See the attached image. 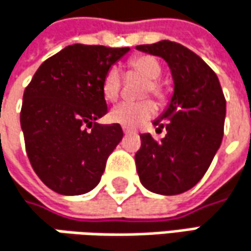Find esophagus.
<instances>
[{"label":"esophagus","instance_id":"esophagus-1","mask_svg":"<svg viewBox=\"0 0 251 251\" xmlns=\"http://www.w3.org/2000/svg\"><path fill=\"white\" fill-rule=\"evenodd\" d=\"M124 133H125V135H132V133H135V132L130 130V129H127V127H124Z\"/></svg>","mask_w":251,"mask_h":251}]
</instances>
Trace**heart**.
I'll use <instances>...</instances> for the list:
<instances>
[{
	"instance_id": "1",
	"label": "heart",
	"mask_w": 251,
	"mask_h": 251,
	"mask_svg": "<svg viewBox=\"0 0 251 251\" xmlns=\"http://www.w3.org/2000/svg\"><path fill=\"white\" fill-rule=\"evenodd\" d=\"M129 71L136 73L144 76L147 81L144 94H154L158 99H163V87L157 81L161 75V65L160 62L150 55L135 56L129 61ZM103 94L106 100L115 101L121 91V74L116 68L107 71L103 79ZM157 113V104L151 100L144 101H124L113 107L110 112V121L115 124L125 126V127H138L147 121H150Z\"/></svg>"
}]
</instances>
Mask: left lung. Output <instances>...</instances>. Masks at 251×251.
Segmentation results:
<instances>
[{
  "label": "left lung",
  "mask_w": 251,
  "mask_h": 251,
  "mask_svg": "<svg viewBox=\"0 0 251 251\" xmlns=\"http://www.w3.org/2000/svg\"><path fill=\"white\" fill-rule=\"evenodd\" d=\"M139 52L163 58L175 90L166 110L152 122L167 135L157 142L141 135L135 155L145 189L158 195H180L192 189L209 169L224 135L226 103L217 74L190 49L170 40L136 46Z\"/></svg>",
  "instance_id": "obj_1"
}]
</instances>
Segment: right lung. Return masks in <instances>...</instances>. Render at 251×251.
<instances>
[{
  "label": "right lung",
  "instance_id": "right-lung-1",
  "mask_svg": "<svg viewBox=\"0 0 251 251\" xmlns=\"http://www.w3.org/2000/svg\"><path fill=\"white\" fill-rule=\"evenodd\" d=\"M127 52L129 48L67 46L39 67L25 90L20 124L27 157L53 192L75 196L93 190L122 141L119 124L97 121L107 113L104 75Z\"/></svg>",
  "mask_w": 251,
  "mask_h": 251
}]
</instances>
